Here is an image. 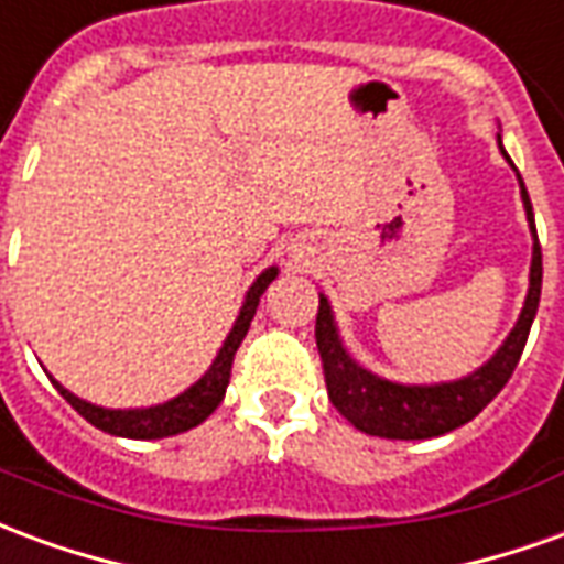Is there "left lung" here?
I'll return each mask as SVG.
<instances>
[{
  "label": "left lung",
  "instance_id": "8db88e82",
  "mask_svg": "<svg viewBox=\"0 0 564 564\" xmlns=\"http://www.w3.org/2000/svg\"><path fill=\"white\" fill-rule=\"evenodd\" d=\"M498 150L510 162L508 150L498 135ZM513 165V162H510ZM517 172V165H513ZM520 177V172H517ZM520 196L532 232V265H529V293L522 302V311L508 338L501 341L496 354L486 359L484 366L474 368L471 375L456 380H441V383H399L387 380L359 366L354 356L347 354L341 341V332L332 314V305L326 295L319 293L317 311V347L323 356V371H326V390H329L332 404L338 414L359 432L378 437H392V441H420V437H437L444 432L459 429L468 420L484 411L486 404L505 390V383L513 375L520 362L522 347L532 329L538 302H541V245H538V229H534V214L525 184L520 177Z\"/></svg>",
  "mask_w": 564,
  "mask_h": 564
}]
</instances>
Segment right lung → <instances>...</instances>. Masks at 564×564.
Returning <instances> with one entry per match:
<instances>
[{
	"label": "right lung",
	"instance_id": "add662e5",
	"mask_svg": "<svg viewBox=\"0 0 564 564\" xmlns=\"http://www.w3.org/2000/svg\"><path fill=\"white\" fill-rule=\"evenodd\" d=\"M281 274L278 265H269V269L259 274L257 281L250 283L245 302H241V311L235 317L232 329L226 335V341L214 356V362L208 366V371L193 383L186 387L181 395H174L169 402L150 404V408H102V404H93L87 399H78L75 392H68L59 380H54V387L59 390V395L66 399L75 411H78L87 423H93L96 429H102L108 435L117 437H132V441H153V437H169L181 435L193 425L205 423L217 404L223 402L226 395V387H229V371H232V359L238 344L245 341L247 329H250V319L257 314L259 295L269 290V283Z\"/></svg>",
	"mask_w": 564,
	"mask_h": 564
}]
</instances>
